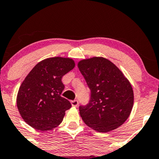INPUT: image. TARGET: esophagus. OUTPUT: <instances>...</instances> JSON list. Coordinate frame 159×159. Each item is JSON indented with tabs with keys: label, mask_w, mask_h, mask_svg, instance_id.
<instances>
[{
	"label": "esophagus",
	"mask_w": 159,
	"mask_h": 159,
	"mask_svg": "<svg viewBox=\"0 0 159 159\" xmlns=\"http://www.w3.org/2000/svg\"><path fill=\"white\" fill-rule=\"evenodd\" d=\"M71 104H72V107H78V100H73V101H71Z\"/></svg>",
	"instance_id": "obj_1"
}]
</instances>
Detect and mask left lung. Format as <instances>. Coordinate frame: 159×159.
I'll list each match as a JSON object with an SVG mask.
<instances>
[{
  "label": "left lung",
  "instance_id": "left-lung-1",
  "mask_svg": "<svg viewBox=\"0 0 159 159\" xmlns=\"http://www.w3.org/2000/svg\"><path fill=\"white\" fill-rule=\"evenodd\" d=\"M78 66L90 89L89 102L79 106L84 123L100 133L123 124L131 112L134 95L121 70L101 57L82 60Z\"/></svg>",
  "mask_w": 159,
  "mask_h": 159
}]
</instances>
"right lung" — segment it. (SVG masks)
<instances>
[{"label":"right lung","instance_id":"add662e5","mask_svg":"<svg viewBox=\"0 0 159 159\" xmlns=\"http://www.w3.org/2000/svg\"><path fill=\"white\" fill-rule=\"evenodd\" d=\"M74 66L72 59L61 57L47 58L35 65L17 95L18 111L26 123L44 131L62 122L65 111L72 104L61 96L64 89L61 80Z\"/></svg>","mask_w":159,"mask_h":159}]
</instances>
